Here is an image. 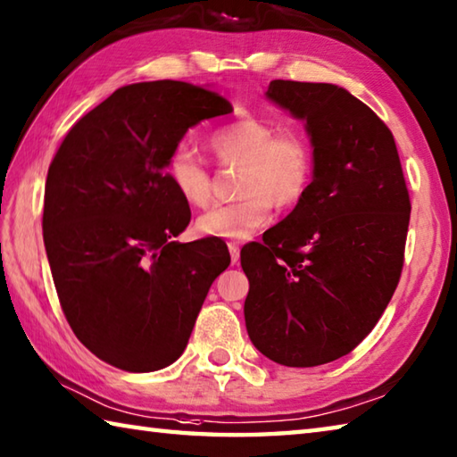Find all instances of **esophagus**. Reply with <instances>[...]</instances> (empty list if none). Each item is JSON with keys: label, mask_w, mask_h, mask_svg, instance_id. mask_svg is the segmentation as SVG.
<instances>
[{"label": "esophagus", "mask_w": 457, "mask_h": 457, "mask_svg": "<svg viewBox=\"0 0 457 457\" xmlns=\"http://www.w3.org/2000/svg\"><path fill=\"white\" fill-rule=\"evenodd\" d=\"M229 255H231V263L239 262V245L236 242L229 244Z\"/></svg>", "instance_id": "1"}]
</instances>
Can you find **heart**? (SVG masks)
<instances>
[{"mask_svg":"<svg viewBox=\"0 0 457 457\" xmlns=\"http://www.w3.org/2000/svg\"><path fill=\"white\" fill-rule=\"evenodd\" d=\"M210 147L223 165H239L237 194L231 204L210 207L197 218V231L218 239H247L281 210L302 202L312 181L313 155L308 139L295 131L278 134L271 123L242 118L210 136ZM173 187L189 204L204 205L212 195V176L202 160L184 145L168 160Z\"/></svg>","mask_w":457,"mask_h":457,"instance_id":"b5f03b06","label":"heart"}]
</instances>
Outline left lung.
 Here are the masks:
<instances>
[{
	"label": "left lung",
	"mask_w": 457,
	"mask_h": 457,
	"mask_svg": "<svg viewBox=\"0 0 457 457\" xmlns=\"http://www.w3.org/2000/svg\"><path fill=\"white\" fill-rule=\"evenodd\" d=\"M265 96L305 121L313 179L294 212L239 253L245 328L265 358L313 368L350 353L386 312L411 204L392 131L350 91L273 79Z\"/></svg>",
	"instance_id": "obj_1"
}]
</instances>
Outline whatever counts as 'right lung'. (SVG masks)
I'll return each instance as SVG.
<instances>
[{
	"label": "right lung",
	"mask_w": 457,
	"mask_h": 457,
	"mask_svg": "<svg viewBox=\"0 0 457 457\" xmlns=\"http://www.w3.org/2000/svg\"><path fill=\"white\" fill-rule=\"evenodd\" d=\"M229 112L226 97L186 81L123 86L54 155L41 221L49 268L73 334L110 366L176 361L231 262L218 237L173 242L192 212L168 176L186 131Z\"/></svg>",
	"instance_id": "right-lung-1"
}]
</instances>
